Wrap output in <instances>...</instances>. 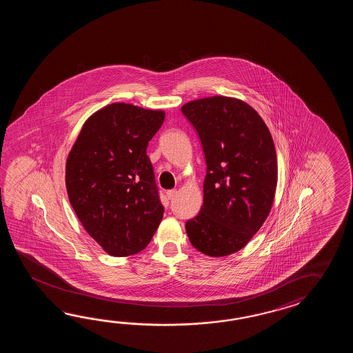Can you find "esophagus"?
I'll use <instances>...</instances> for the list:
<instances>
[{
  "instance_id": "esophagus-1",
  "label": "esophagus",
  "mask_w": 353,
  "mask_h": 353,
  "mask_svg": "<svg viewBox=\"0 0 353 353\" xmlns=\"http://www.w3.org/2000/svg\"><path fill=\"white\" fill-rule=\"evenodd\" d=\"M175 194H176V189H170V190H168V192H166V196H168V199H172Z\"/></svg>"
}]
</instances>
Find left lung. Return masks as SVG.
<instances>
[{
  "label": "left lung",
  "mask_w": 353,
  "mask_h": 353,
  "mask_svg": "<svg viewBox=\"0 0 353 353\" xmlns=\"http://www.w3.org/2000/svg\"><path fill=\"white\" fill-rule=\"evenodd\" d=\"M181 112L201 137L207 163L202 208L185 223L188 237L204 255H231L270 213L278 184L275 145L260 114L239 98L194 99Z\"/></svg>",
  "instance_id": "8db88e82"
}]
</instances>
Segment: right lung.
Segmentation results:
<instances>
[{
	"label": "right lung",
	"instance_id": "obj_1",
	"mask_svg": "<svg viewBox=\"0 0 353 353\" xmlns=\"http://www.w3.org/2000/svg\"><path fill=\"white\" fill-rule=\"evenodd\" d=\"M165 112L111 103L90 116L69 151L68 198L90 237L116 257L149 245L163 219L146 149Z\"/></svg>",
	"mask_w": 353,
	"mask_h": 353
}]
</instances>
